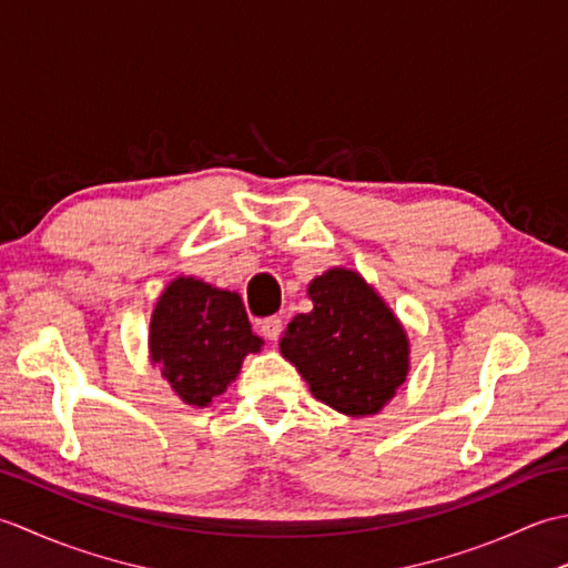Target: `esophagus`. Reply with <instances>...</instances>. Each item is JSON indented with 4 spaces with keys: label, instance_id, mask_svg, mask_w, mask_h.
<instances>
[{
    "label": "esophagus",
    "instance_id": "34e87169",
    "mask_svg": "<svg viewBox=\"0 0 568 568\" xmlns=\"http://www.w3.org/2000/svg\"><path fill=\"white\" fill-rule=\"evenodd\" d=\"M261 332H263L265 339L275 342L277 336H281V332H283V320H281V317H268V320H263V322H261Z\"/></svg>",
    "mask_w": 568,
    "mask_h": 568
}]
</instances>
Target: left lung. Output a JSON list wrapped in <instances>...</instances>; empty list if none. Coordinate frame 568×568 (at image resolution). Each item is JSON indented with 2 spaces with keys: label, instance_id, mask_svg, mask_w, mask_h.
<instances>
[{
  "label": "left lung",
  "instance_id": "obj_1",
  "mask_svg": "<svg viewBox=\"0 0 568 568\" xmlns=\"http://www.w3.org/2000/svg\"><path fill=\"white\" fill-rule=\"evenodd\" d=\"M307 295L315 307L287 324L283 358L336 413L378 415L409 373L403 322L364 275L342 265L312 277Z\"/></svg>",
  "mask_w": 568,
  "mask_h": 568
}]
</instances>
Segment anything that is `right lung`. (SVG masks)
Returning <instances> with one entry per match:
<instances>
[{"label": "right lung", "instance_id": "obj_1", "mask_svg": "<svg viewBox=\"0 0 568 568\" xmlns=\"http://www.w3.org/2000/svg\"><path fill=\"white\" fill-rule=\"evenodd\" d=\"M261 346L239 293L195 275L173 277L151 312V366H159L171 390L192 407L212 405Z\"/></svg>", "mask_w": 568, "mask_h": 568}]
</instances>
